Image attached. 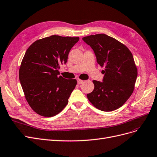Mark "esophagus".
<instances>
[{"label": "esophagus", "instance_id": "obj_1", "mask_svg": "<svg viewBox=\"0 0 157 157\" xmlns=\"http://www.w3.org/2000/svg\"><path fill=\"white\" fill-rule=\"evenodd\" d=\"M83 83V80H82V79H78V84H82Z\"/></svg>", "mask_w": 157, "mask_h": 157}]
</instances>
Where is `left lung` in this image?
<instances>
[{
	"mask_svg": "<svg viewBox=\"0 0 157 157\" xmlns=\"http://www.w3.org/2000/svg\"><path fill=\"white\" fill-rule=\"evenodd\" d=\"M82 40L93 49L98 64L105 67L103 82L93 81L94 89L87 94L88 100L104 112L119 108L132 94L138 76L132 53L123 44L105 34Z\"/></svg>",
	"mask_w": 157,
	"mask_h": 157,
	"instance_id": "left-lung-1",
	"label": "left lung"
}]
</instances>
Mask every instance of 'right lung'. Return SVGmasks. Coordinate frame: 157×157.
Returning <instances> with one entry per match:
<instances>
[{"instance_id": "add662e5", "label": "right lung", "mask_w": 157, "mask_h": 157, "mask_svg": "<svg viewBox=\"0 0 157 157\" xmlns=\"http://www.w3.org/2000/svg\"><path fill=\"white\" fill-rule=\"evenodd\" d=\"M79 37L52 35L33 43L25 53L19 78L28 104L40 115L50 117L59 113L68 102L77 84L59 75L70 49Z\"/></svg>"}]
</instances>
